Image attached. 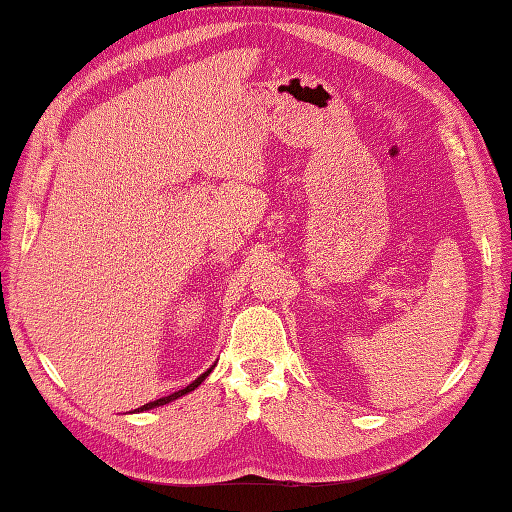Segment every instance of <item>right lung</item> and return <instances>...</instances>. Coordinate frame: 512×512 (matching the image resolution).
I'll use <instances>...</instances> for the list:
<instances>
[{
  "label": "right lung",
  "instance_id": "1",
  "mask_svg": "<svg viewBox=\"0 0 512 512\" xmlns=\"http://www.w3.org/2000/svg\"><path fill=\"white\" fill-rule=\"evenodd\" d=\"M211 370L213 368H209V370H206L204 372V375H200L196 381H193V383H189L187 385V388L185 390H178V392H174V394H170V396H165V398H159V400H153V403H146L144 407H140V409H135V411H146V409H153V407H159V405H165V403H172V400H176L178 396H183V394H187V392H191V390H196L198 388V385L206 379V377H209L211 375Z\"/></svg>",
  "mask_w": 512,
  "mask_h": 512
}]
</instances>
